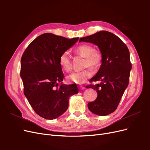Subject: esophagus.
<instances>
[{"label":"esophagus","instance_id":"1","mask_svg":"<svg viewBox=\"0 0 150 150\" xmlns=\"http://www.w3.org/2000/svg\"><path fill=\"white\" fill-rule=\"evenodd\" d=\"M86 88L85 87H84L83 86H79V89H81V90H83V89H84Z\"/></svg>","mask_w":150,"mask_h":150}]
</instances>
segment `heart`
Wrapping results in <instances>:
<instances>
[{
	"mask_svg": "<svg viewBox=\"0 0 150 150\" xmlns=\"http://www.w3.org/2000/svg\"><path fill=\"white\" fill-rule=\"evenodd\" d=\"M75 53L81 57L84 58V67H90L96 70L101 66L103 56L101 52L95 49L92 45L83 44L75 49ZM59 62L64 72H69L72 69L71 59L67 52H64L59 57ZM93 72L89 68L79 71L73 72L67 76V79L70 82L76 84H83L88 78H91Z\"/></svg>",
	"mask_w": 150,
	"mask_h": 150,
	"instance_id": "obj_1",
	"label": "heart"
}]
</instances>
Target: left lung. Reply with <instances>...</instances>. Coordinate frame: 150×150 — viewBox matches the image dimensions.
<instances>
[{"label":"left lung","mask_w":150,"mask_h":150,"mask_svg":"<svg viewBox=\"0 0 150 150\" xmlns=\"http://www.w3.org/2000/svg\"><path fill=\"white\" fill-rule=\"evenodd\" d=\"M93 43L102 54L100 68L90 82H99L86 86L96 90V100L88 103L89 111L95 115L106 116L114 112L129 83L131 63L128 48L120 38L110 32L102 30L82 38L79 42Z\"/></svg>","instance_id":"obj_1"}]
</instances>
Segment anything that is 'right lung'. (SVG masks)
I'll use <instances>...</instances> for the list:
<instances>
[{"instance_id":"right-lung-1","label":"right lung","mask_w":150,"mask_h":150,"mask_svg":"<svg viewBox=\"0 0 150 150\" xmlns=\"http://www.w3.org/2000/svg\"><path fill=\"white\" fill-rule=\"evenodd\" d=\"M45 33L31 42L21 61L24 93L34 111L47 120L56 119L69 106L70 96L78 93L76 84H59L64 78L59 62L61 54L78 41Z\"/></svg>"}]
</instances>
